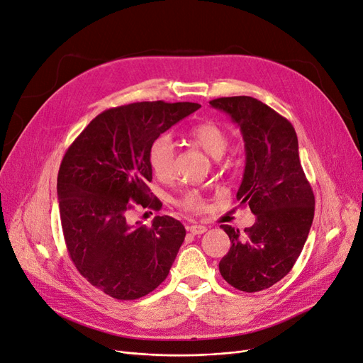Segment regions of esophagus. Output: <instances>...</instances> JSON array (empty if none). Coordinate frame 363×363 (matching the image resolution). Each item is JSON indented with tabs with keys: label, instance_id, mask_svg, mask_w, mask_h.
<instances>
[{
	"label": "esophagus",
	"instance_id": "1",
	"mask_svg": "<svg viewBox=\"0 0 363 363\" xmlns=\"http://www.w3.org/2000/svg\"><path fill=\"white\" fill-rule=\"evenodd\" d=\"M189 232H191L192 235H203V233L207 232V227L199 225V224H192V225L189 227Z\"/></svg>",
	"mask_w": 363,
	"mask_h": 363
}]
</instances>
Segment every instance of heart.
I'll return each mask as SVG.
<instances>
[{
  "label": "heart",
  "instance_id": "1",
  "mask_svg": "<svg viewBox=\"0 0 363 363\" xmlns=\"http://www.w3.org/2000/svg\"><path fill=\"white\" fill-rule=\"evenodd\" d=\"M188 139L195 147L203 150L206 155L219 159L228 148V136L225 130L215 123H201L188 130ZM148 163L151 171L159 180H171L175 174V152L174 145L168 136H160L152 142L148 151ZM179 206L184 211L201 212L204 208V199L201 192L191 189L183 194Z\"/></svg>",
  "mask_w": 363,
  "mask_h": 363
}]
</instances>
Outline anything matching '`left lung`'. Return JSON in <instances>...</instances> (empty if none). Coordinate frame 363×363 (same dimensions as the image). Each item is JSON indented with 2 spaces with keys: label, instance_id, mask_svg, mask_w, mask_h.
Wrapping results in <instances>:
<instances>
[{
  "label": "left lung",
  "instance_id": "8db88e82",
  "mask_svg": "<svg viewBox=\"0 0 363 363\" xmlns=\"http://www.w3.org/2000/svg\"><path fill=\"white\" fill-rule=\"evenodd\" d=\"M211 106L232 116L242 133L245 169L236 199L256 215L244 232L221 225L232 247L219 272L233 288L259 292L280 281L301 255L313 221V191L286 118L252 96L216 98Z\"/></svg>",
  "mask_w": 363,
  "mask_h": 363
}]
</instances>
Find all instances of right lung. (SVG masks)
<instances>
[{
	"instance_id": "add662e5",
	"label": "right lung",
	"mask_w": 363,
	"mask_h": 363,
	"mask_svg": "<svg viewBox=\"0 0 363 363\" xmlns=\"http://www.w3.org/2000/svg\"><path fill=\"white\" fill-rule=\"evenodd\" d=\"M201 106L144 101L107 108L65 152L57 196L65 244L92 286L116 300H136L168 277L186 230L172 216L151 227L130 223L136 206L159 208L147 186L152 142Z\"/></svg>"
}]
</instances>
